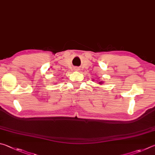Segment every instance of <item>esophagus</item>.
Here are the masks:
<instances>
[{
	"mask_svg": "<svg viewBox=\"0 0 155 155\" xmlns=\"http://www.w3.org/2000/svg\"><path fill=\"white\" fill-rule=\"evenodd\" d=\"M74 70L75 71H78V70H80V69H79V68H78V67H75L74 68Z\"/></svg>",
	"mask_w": 155,
	"mask_h": 155,
	"instance_id": "1",
	"label": "esophagus"
}]
</instances>
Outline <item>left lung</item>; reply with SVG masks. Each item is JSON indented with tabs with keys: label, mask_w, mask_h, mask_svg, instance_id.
<instances>
[{
	"label": "left lung",
	"mask_w": 155,
	"mask_h": 155,
	"mask_svg": "<svg viewBox=\"0 0 155 155\" xmlns=\"http://www.w3.org/2000/svg\"><path fill=\"white\" fill-rule=\"evenodd\" d=\"M93 81L94 82V80H93ZM99 84H103V82H101H101H99Z\"/></svg>",
	"instance_id": "obj_1"
}]
</instances>
